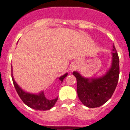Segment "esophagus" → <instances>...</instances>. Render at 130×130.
Wrapping results in <instances>:
<instances>
[{
  "instance_id": "1",
  "label": "esophagus",
  "mask_w": 130,
  "mask_h": 130,
  "mask_svg": "<svg viewBox=\"0 0 130 130\" xmlns=\"http://www.w3.org/2000/svg\"><path fill=\"white\" fill-rule=\"evenodd\" d=\"M76 68H77V66H76V64H72V66H70V71L71 72H72V71H73L74 70H75V69H76Z\"/></svg>"
}]
</instances>
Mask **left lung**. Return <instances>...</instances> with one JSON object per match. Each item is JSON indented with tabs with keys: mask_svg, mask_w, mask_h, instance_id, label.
<instances>
[{
	"mask_svg": "<svg viewBox=\"0 0 130 130\" xmlns=\"http://www.w3.org/2000/svg\"><path fill=\"white\" fill-rule=\"evenodd\" d=\"M112 47L111 67L103 76L86 78L79 72H73L77 79L79 99L88 107H100L111 98L115 90L119 77V58L114 45Z\"/></svg>",
	"mask_w": 130,
	"mask_h": 130,
	"instance_id": "left-lung-1",
	"label": "left lung"
}]
</instances>
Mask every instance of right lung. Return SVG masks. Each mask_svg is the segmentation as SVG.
Masks as SVG:
<instances>
[{
    "mask_svg": "<svg viewBox=\"0 0 130 130\" xmlns=\"http://www.w3.org/2000/svg\"><path fill=\"white\" fill-rule=\"evenodd\" d=\"M67 75L68 73H66L64 75L60 77L58 79L62 83L64 79ZM11 77H12L13 85H14L18 95L24 102V104H26L29 107L35 110H39V111H47V110L51 109L56 104V102L58 100V97L53 100H48L45 97L44 93L43 91L38 94H32V93L26 92L25 90H23L14 80L13 73H12V67H11Z\"/></svg>",
    "mask_w": 130,
    "mask_h": 130,
    "instance_id": "add662e5",
    "label": "right lung"
}]
</instances>
